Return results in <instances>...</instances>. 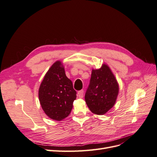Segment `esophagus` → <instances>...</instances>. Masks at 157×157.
I'll return each mask as SVG.
<instances>
[{
	"mask_svg": "<svg viewBox=\"0 0 157 157\" xmlns=\"http://www.w3.org/2000/svg\"><path fill=\"white\" fill-rule=\"evenodd\" d=\"M83 96H84V91H83V90H80V91L78 92V96L79 98H83Z\"/></svg>",
	"mask_w": 157,
	"mask_h": 157,
	"instance_id": "obj_1",
	"label": "esophagus"
}]
</instances>
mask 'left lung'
Instances as JSON below:
<instances>
[{
	"instance_id": "obj_1",
	"label": "left lung",
	"mask_w": 157,
	"mask_h": 157,
	"mask_svg": "<svg viewBox=\"0 0 157 157\" xmlns=\"http://www.w3.org/2000/svg\"><path fill=\"white\" fill-rule=\"evenodd\" d=\"M119 92L118 83L110 67L103 63L99 69H92L85 101L95 115H105L115 105Z\"/></svg>"
}]
</instances>
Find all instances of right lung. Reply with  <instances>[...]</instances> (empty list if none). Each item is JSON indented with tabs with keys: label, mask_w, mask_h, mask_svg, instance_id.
<instances>
[{
	"label": "right lung",
	"mask_w": 157,
	"mask_h": 157,
	"mask_svg": "<svg viewBox=\"0 0 157 157\" xmlns=\"http://www.w3.org/2000/svg\"><path fill=\"white\" fill-rule=\"evenodd\" d=\"M39 98L42 110L52 120L62 121L71 113L77 92L60 60L45 74L39 89Z\"/></svg>",
	"instance_id": "1"
}]
</instances>
